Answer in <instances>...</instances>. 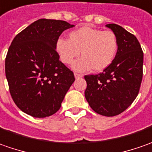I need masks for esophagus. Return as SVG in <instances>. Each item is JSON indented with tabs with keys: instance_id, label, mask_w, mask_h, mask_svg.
I'll use <instances>...</instances> for the list:
<instances>
[{
	"instance_id": "1",
	"label": "esophagus",
	"mask_w": 152,
	"mask_h": 152,
	"mask_svg": "<svg viewBox=\"0 0 152 152\" xmlns=\"http://www.w3.org/2000/svg\"><path fill=\"white\" fill-rule=\"evenodd\" d=\"M74 75H75V77H76V78H81V77L83 76L82 74H79V73H75Z\"/></svg>"
}]
</instances>
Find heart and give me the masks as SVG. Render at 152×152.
Instances as JSON below:
<instances>
[{"label":"heart","instance_id":"obj_1","mask_svg":"<svg viewBox=\"0 0 152 152\" xmlns=\"http://www.w3.org/2000/svg\"><path fill=\"white\" fill-rule=\"evenodd\" d=\"M55 49L63 63L71 64L80 52L82 58L73 64L78 71L92 68L94 71H102L111 65L118 51V39L112 31H102L91 27H82L71 31L69 39L60 38Z\"/></svg>","mask_w":152,"mask_h":152}]
</instances>
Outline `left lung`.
<instances>
[{"mask_svg":"<svg viewBox=\"0 0 152 152\" xmlns=\"http://www.w3.org/2000/svg\"><path fill=\"white\" fill-rule=\"evenodd\" d=\"M118 39L111 65L97 75L84 76L85 97L92 110L107 117L127 109L138 95L143 76V51L138 39L117 24H107Z\"/></svg>","mask_w":152,"mask_h":152,"instance_id":"1","label":"left lung"}]
</instances>
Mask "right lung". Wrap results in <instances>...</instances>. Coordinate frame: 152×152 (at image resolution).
Listing matches in <instances>:
<instances>
[{
  "instance_id": "right-lung-1",
  "label": "right lung",
  "mask_w": 152,
  "mask_h": 152,
  "mask_svg": "<svg viewBox=\"0 0 152 152\" xmlns=\"http://www.w3.org/2000/svg\"><path fill=\"white\" fill-rule=\"evenodd\" d=\"M74 25L62 20L39 19L16 35L8 49L5 71L15 104L35 118L54 114L75 81L60 60L59 37Z\"/></svg>"
}]
</instances>
